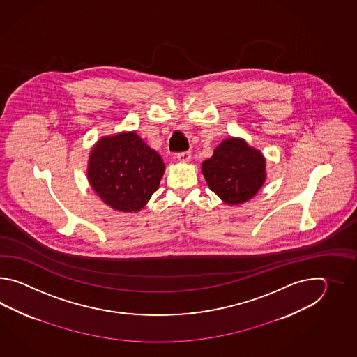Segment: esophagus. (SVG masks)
Instances as JSON below:
<instances>
[{
  "label": "esophagus",
  "mask_w": 357,
  "mask_h": 357,
  "mask_svg": "<svg viewBox=\"0 0 357 357\" xmlns=\"http://www.w3.org/2000/svg\"><path fill=\"white\" fill-rule=\"evenodd\" d=\"M190 158H191V153L188 152H181L177 153V160H180V162H183V163H186V162H189Z\"/></svg>",
  "instance_id": "1"
}]
</instances>
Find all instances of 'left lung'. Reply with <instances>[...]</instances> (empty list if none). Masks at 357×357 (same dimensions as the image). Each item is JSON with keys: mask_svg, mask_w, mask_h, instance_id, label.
Masks as SVG:
<instances>
[{"mask_svg": "<svg viewBox=\"0 0 357 357\" xmlns=\"http://www.w3.org/2000/svg\"><path fill=\"white\" fill-rule=\"evenodd\" d=\"M206 183L226 204H241L255 197L266 181V158L243 139L229 137L202 163Z\"/></svg>", "mask_w": 357, "mask_h": 357, "instance_id": "1", "label": "left lung"}]
</instances>
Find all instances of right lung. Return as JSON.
Listing matches in <instances>:
<instances>
[{"mask_svg": "<svg viewBox=\"0 0 357 357\" xmlns=\"http://www.w3.org/2000/svg\"><path fill=\"white\" fill-rule=\"evenodd\" d=\"M160 154L137 132L105 137L94 145L88 180L98 197L121 212H139L160 188L165 174Z\"/></svg>", "mask_w": 357, "mask_h": 357, "instance_id": "obj_1", "label": "right lung"}]
</instances>
